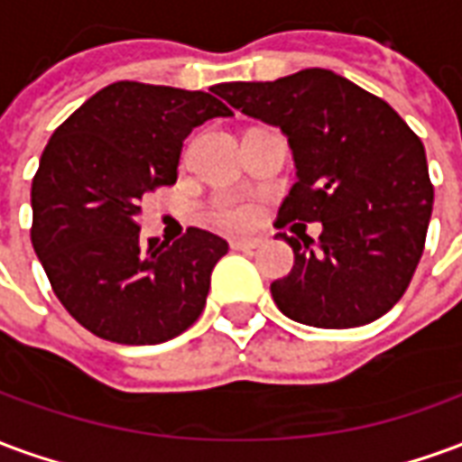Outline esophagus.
Returning <instances> with one entry per match:
<instances>
[{
	"mask_svg": "<svg viewBox=\"0 0 462 462\" xmlns=\"http://www.w3.org/2000/svg\"><path fill=\"white\" fill-rule=\"evenodd\" d=\"M260 245V237H235V240H230L232 250H257Z\"/></svg>",
	"mask_w": 462,
	"mask_h": 462,
	"instance_id": "obj_1",
	"label": "esophagus"
}]
</instances>
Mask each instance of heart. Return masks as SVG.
Listing matches in <instances>:
<instances>
[{
    "label": "heart",
    "mask_w": 462,
    "mask_h": 462,
    "mask_svg": "<svg viewBox=\"0 0 462 462\" xmlns=\"http://www.w3.org/2000/svg\"><path fill=\"white\" fill-rule=\"evenodd\" d=\"M252 215H254L252 205H247L240 198H217L208 208V217H210L212 225L227 227V230H237V227L250 225Z\"/></svg>",
    "instance_id": "obj_1"
}]
</instances>
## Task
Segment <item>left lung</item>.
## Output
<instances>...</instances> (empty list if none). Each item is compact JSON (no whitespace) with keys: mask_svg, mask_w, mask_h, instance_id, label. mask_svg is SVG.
<instances>
[{"mask_svg":"<svg viewBox=\"0 0 462 462\" xmlns=\"http://www.w3.org/2000/svg\"><path fill=\"white\" fill-rule=\"evenodd\" d=\"M212 91L290 141L297 182L277 225L321 222L314 248L280 232L294 250L291 272L270 287L282 314L319 329L383 317L411 284L433 210L420 138L383 98L327 69Z\"/></svg>","mask_w":462,"mask_h":462,"instance_id":"obj_1","label":"left lung"}]
</instances>
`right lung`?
<instances>
[{
    "label": "right lung",
    "instance_id": "add662e5",
    "mask_svg": "<svg viewBox=\"0 0 462 462\" xmlns=\"http://www.w3.org/2000/svg\"><path fill=\"white\" fill-rule=\"evenodd\" d=\"M232 111L205 91L116 81L51 135L32 182V245L81 327L116 344H161L205 310L227 242L190 227L141 242L143 198L178 180L182 141Z\"/></svg>",
    "mask_w": 462,
    "mask_h": 462
}]
</instances>
